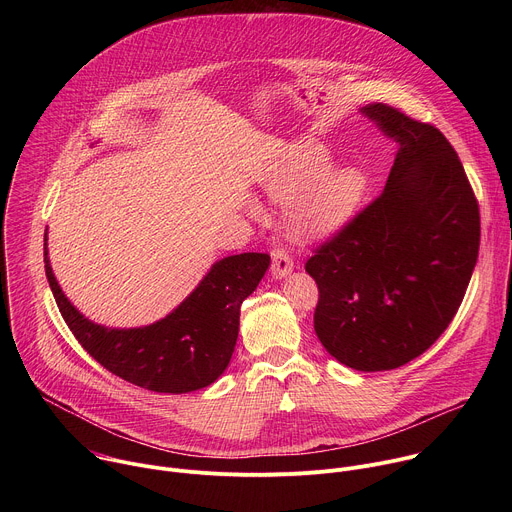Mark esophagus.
<instances>
[{
	"mask_svg": "<svg viewBox=\"0 0 512 512\" xmlns=\"http://www.w3.org/2000/svg\"><path fill=\"white\" fill-rule=\"evenodd\" d=\"M271 257H273V261H271V275L275 279H283L291 271H294V259L289 257V253L285 249H273Z\"/></svg>",
	"mask_w": 512,
	"mask_h": 512,
	"instance_id": "esophagus-1",
	"label": "esophagus"
}]
</instances>
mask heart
Masks as SVG:
<instances>
[{"mask_svg": "<svg viewBox=\"0 0 512 512\" xmlns=\"http://www.w3.org/2000/svg\"><path fill=\"white\" fill-rule=\"evenodd\" d=\"M330 154L320 143L304 141L289 148L265 174L263 186L277 202H291L306 194L296 225L312 237L338 231L356 212L367 194V176L358 168L330 170Z\"/></svg>", "mask_w": 512, "mask_h": 512, "instance_id": "heart-1", "label": "heart"}]
</instances>
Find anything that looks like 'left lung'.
Returning a JSON list of instances; mask_svg holds the SVG:
<instances>
[{
	"label": "left lung",
	"instance_id": "1",
	"mask_svg": "<svg viewBox=\"0 0 512 512\" xmlns=\"http://www.w3.org/2000/svg\"><path fill=\"white\" fill-rule=\"evenodd\" d=\"M397 141L385 190L306 271L318 283L314 330L354 371H391L423 354L454 320L480 247V210L444 133L395 107L360 109Z\"/></svg>",
	"mask_w": 512,
	"mask_h": 512
}]
</instances>
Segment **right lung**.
I'll list each match as a JSON object with an SVG mask.
<instances>
[{
	"instance_id": "right-lung-1",
	"label": "right lung",
	"mask_w": 512,
	"mask_h": 512,
	"mask_svg": "<svg viewBox=\"0 0 512 512\" xmlns=\"http://www.w3.org/2000/svg\"><path fill=\"white\" fill-rule=\"evenodd\" d=\"M269 261L267 253L225 257L166 318L141 328H107L91 322L68 302L52 273L44 243L50 289L81 346L119 379L174 395L208 387L225 373L239 336L241 304L257 289Z\"/></svg>"
}]
</instances>
